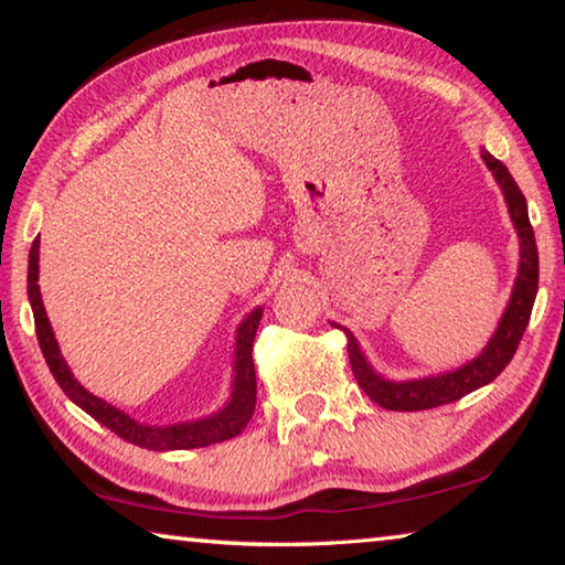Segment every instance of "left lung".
Returning a JSON list of instances; mask_svg holds the SVG:
<instances>
[{"mask_svg": "<svg viewBox=\"0 0 565 565\" xmlns=\"http://www.w3.org/2000/svg\"><path fill=\"white\" fill-rule=\"evenodd\" d=\"M481 157L503 189L509 214L521 238L519 279H515L509 309H505L499 329H495L493 339L489 341V347L483 349L481 356L466 363L463 369L418 381L381 379L376 371L369 366V361L363 359L353 333L349 329H343L349 339V361L353 376H356L363 394L374 401V404L388 411H426L444 404H454V401L463 398L466 394H471V391L491 384V381L511 363L513 353L523 339V331L531 321L535 291H539V248H535L533 226L529 222V206H525V196L521 194L519 184H515L513 177L509 174V169H505L499 159L491 157L489 151H483Z\"/></svg>", "mask_w": 565, "mask_h": 565, "instance_id": "obj_1", "label": "left lung"}]
</instances>
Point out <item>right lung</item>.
<instances>
[{"mask_svg":"<svg viewBox=\"0 0 565 565\" xmlns=\"http://www.w3.org/2000/svg\"><path fill=\"white\" fill-rule=\"evenodd\" d=\"M40 238L32 242L30 252V271H26V294H30V303L34 311V329H36V341H40V349L46 359V366H50L52 376L62 391L70 396L76 406L87 411V414L99 420L102 426H107L109 431L124 438L127 444H134L139 448H149V451H184V448H204L212 444L228 441V438L238 436L246 428L248 420L254 416L256 408V371H254V337L256 329H259L262 321V309L248 313L242 321L236 333V361H234V394L228 406L218 411L216 416H209L204 420H191V424H179V426H145L137 424V420L121 414L119 408L109 406L107 401L92 396L87 388L76 384L72 376L70 366H66L60 347H56L54 333L50 327V319H46L42 296H40Z\"/></svg>","mask_w":565,"mask_h":565,"instance_id":"add662e5","label":"right lung"}]
</instances>
